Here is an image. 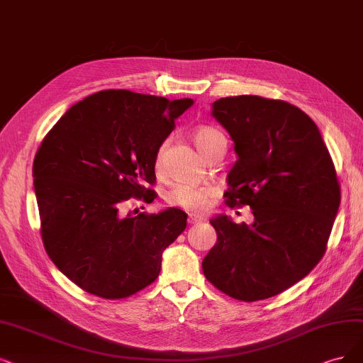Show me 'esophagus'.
I'll use <instances>...</instances> for the list:
<instances>
[{
    "mask_svg": "<svg viewBox=\"0 0 363 363\" xmlns=\"http://www.w3.org/2000/svg\"><path fill=\"white\" fill-rule=\"evenodd\" d=\"M205 218L202 217V216H193V213H191V216L189 217V224H199V223H202Z\"/></svg>",
    "mask_w": 363,
    "mask_h": 363,
    "instance_id": "1",
    "label": "esophagus"
}]
</instances>
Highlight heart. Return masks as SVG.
<instances>
[{"mask_svg": "<svg viewBox=\"0 0 363 363\" xmlns=\"http://www.w3.org/2000/svg\"><path fill=\"white\" fill-rule=\"evenodd\" d=\"M223 134L216 128L211 127H200L194 131V145L197 150L203 155L211 147V145L216 142ZM163 158H164V146H160L155 155V167H163ZM212 197V191L206 186H197L191 184H177L166 194L167 203L172 206H178L185 211H200L203 209Z\"/></svg>", "mask_w": 363, "mask_h": 363, "instance_id": "1", "label": "heart"}]
</instances>
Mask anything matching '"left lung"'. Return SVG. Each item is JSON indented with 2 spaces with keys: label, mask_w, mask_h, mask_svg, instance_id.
Returning <instances> with one entry per match:
<instances>
[{
  "label": "left lung",
  "mask_w": 363,
  "mask_h": 363,
  "mask_svg": "<svg viewBox=\"0 0 363 363\" xmlns=\"http://www.w3.org/2000/svg\"><path fill=\"white\" fill-rule=\"evenodd\" d=\"M211 115L230 134L236 163L227 174L230 208L248 205L252 224L217 216V244L202 262L229 296L272 298L310 274L325 254L341 202L332 158L299 107L259 96L225 97Z\"/></svg>",
  "instance_id": "1"
}]
</instances>
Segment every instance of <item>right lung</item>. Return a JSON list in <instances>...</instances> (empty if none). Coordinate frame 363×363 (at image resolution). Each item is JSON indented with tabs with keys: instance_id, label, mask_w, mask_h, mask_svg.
Segmentation results:
<instances>
[{
	"instance_id": "1",
	"label": "right lung",
	"mask_w": 363,
	"mask_h": 363,
	"mask_svg": "<svg viewBox=\"0 0 363 363\" xmlns=\"http://www.w3.org/2000/svg\"><path fill=\"white\" fill-rule=\"evenodd\" d=\"M193 103L106 89L72 106L46 134L33 164L42 238L80 289L123 299L158 277L186 213L167 208L134 217L123 208L130 197L155 199L146 185L155 182L157 151Z\"/></svg>"
}]
</instances>
